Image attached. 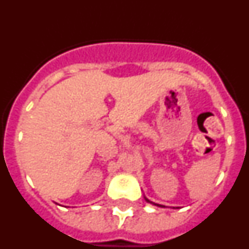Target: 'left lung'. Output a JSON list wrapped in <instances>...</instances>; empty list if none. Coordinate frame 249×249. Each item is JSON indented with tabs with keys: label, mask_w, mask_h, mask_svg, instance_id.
<instances>
[{
	"label": "left lung",
	"mask_w": 249,
	"mask_h": 249,
	"mask_svg": "<svg viewBox=\"0 0 249 249\" xmlns=\"http://www.w3.org/2000/svg\"><path fill=\"white\" fill-rule=\"evenodd\" d=\"M146 201H147V202H149L148 199H147V198H146ZM151 203H152V202H151ZM153 204H156V203H153ZM156 206H160V204H156ZM160 207H162V206H160Z\"/></svg>",
	"instance_id": "obj_1"
}]
</instances>
